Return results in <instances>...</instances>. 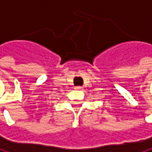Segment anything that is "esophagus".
<instances>
[{"label":"esophagus","instance_id":"esophagus-1","mask_svg":"<svg viewBox=\"0 0 152 152\" xmlns=\"http://www.w3.org/2000/svg\"><path fill=\"white\" fill-rule=\"evenodd\" d=\"M75 89H76V90H83V87H81V86H76Z\"/></svg>","mask_w":152,"mask_h":152}]
</instances>
